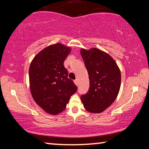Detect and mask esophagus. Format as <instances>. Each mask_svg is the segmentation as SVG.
I'll return each instance as SVG.
<instances>
[{"label": "esophagus", "instance_id": "esophagus-1", "mask_svg": "<svg viewBox=\"0 0 149 149\" xmlns=\"http://www.w3.org/2000/svg\"><path fill=\"white\" fill-rule=\"evenodd\" d=\"M74 84L77 85V86L78 85H79V82H78V80L77 79H75L74 81Z\"/></svg>", "mask_w": 149, "mask_h": 149}]
</instances>
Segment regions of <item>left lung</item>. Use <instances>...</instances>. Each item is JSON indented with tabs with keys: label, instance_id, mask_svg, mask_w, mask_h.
I'll return each instance as SVG.
<instances>
[{
	"label": "left lung",
	"instance_id": "left-lung-1",
	"mask_svg": "<svg viewBox=\"0 0 149 149\" xmlns=\"http://www.w3.org/2000/svg\"><path fill=\"white\" fill-rule=\"evenodd\" d=\"M81 55L87 70L89 89L81 100L84 108L91 113H100L114 102L119 93L121 73L109 54L96 48L81 49Z\"/></svg>",
	"mask_w": 149,
	"mask_h": 149
}]
</instances>
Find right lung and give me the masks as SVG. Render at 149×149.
<instances>
[{
	"label": "right lung",
	"instance_id": "1",
	"mask_svg": "<svg viewBox=\"0 0 149 149\" xmlns=\"http://www.w3.org/2000/svg\"><path fill=\"white\" fill-rule=\"evenodd\" d=\"M71 51L56 43L45 48L33 59L29 70L30 90L35 102L47 113L56 115L66 108L77 87L68 77L64 62Z\"/></svg>",
	"mask_w": 149,
	"mask_h": 149
}]
</instances>
